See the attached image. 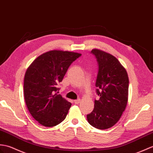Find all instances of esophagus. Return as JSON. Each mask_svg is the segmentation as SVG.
<instances>
[{
  "mask_svg": "<svg viewBox=\"0 0 153 153\" xmlns=\"http://www.w3.org/2000/svg\"><path fill=\"white\" fill-rule=\"evenodd\" d=\"M80 101H81L80 99H77V100H75L74 102V103H75L76 104H79Z\"/></svg>",
  "mask_w": 153,
  "mask_h": 153,
  "instance_id": "esophagus-1",
  "label": "esophagus"
}]
</instances>
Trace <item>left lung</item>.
Returning <instances> with one entry per match:
<instances>
[{"mask_svg":"<svg viewBox=\"0 0 153 153\" xmlns=\"http://www.w3.org/2000/svg\"><path fill=\"white\" fill-rule=\"evenodd\" d=\"M98 65L93 111L87 115L88 123L104 130L114 126L125 111L128 102L129 80L125 68L114 56L97 49H93Z\"/></svg>","mask_w":153,"mask_h":153,"instance_id":"obj_1","label":"left lung"}]
</instances>
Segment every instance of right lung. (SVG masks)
<instances>
[{
    "instance_id": "right-lung-1",
    "label": "right lung",
    "mask_w": 153,
    "mask_h": 153,
    "mask_svg": "<svg viewBox=\"0 0 153 153\" xmlns=\"http://www.w3.org/2000/svg\"><path fill=\"white\" fill-rule=\"evenodd\" d=\"M80 53L53 50L39 56L27 70L24 97L33 118L44 126L52 127L65 119L72 104L58 94L59 83Z\"/></svg>"
}]
</instances>
